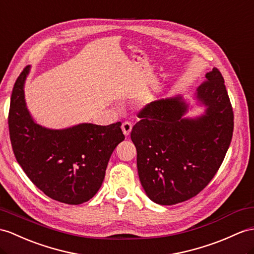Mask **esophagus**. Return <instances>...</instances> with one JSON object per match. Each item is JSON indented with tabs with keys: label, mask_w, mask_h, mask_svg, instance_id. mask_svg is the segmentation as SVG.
I'll return each instance as SVG.
<instances>
[{
	"label": "esophagus",
	"mask_w": 254,
	"mask_h": 254,
	"mask_svg": "<svg viewBox=\"0 0 254 254\" xmlns=\"http://www.w3.org/2000/svg\"><path fill=\"white\" fill-rule=\"evenodd\" d=\"M122 129H123V132H124V134H125L126 137H128V135L130 134V132H131L132 124H131L130 122H128V121L124 122V123H123V125H122Z\"/></svg>",
	"instance_id": "esophagus-1"
}]
</instances>
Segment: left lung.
<instances>
[{"label": "left lung", "mask_w": 254, "mask_h": 254, "mask_svg": "<svg viewBox=\"0 0 254 254\" xmlns=\"http://www.w3.org/2000/svg\"><path fill=\"white\" fill-rule=\"evenodd\" d=\"M197 89L207 107L184 119L181 97L154 101L140 110L130 137L137 148L140 182L159 205L190 199L205 189L223 163L234 130V112L221 72L213 67Z\"/></svg>", "instance_id": "8db88e82"}]
</instances>
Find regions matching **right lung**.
<instances>
[{
  "mask_svg": "<svg viewBox=\"0 0 254 254\" xmlns=\"http://www.w3.org/2000/svg\"><path fill=\"white\" fill-rule=\"evenodd\" d=\"M27 65L10 97L9 138L15 157L36 188L67 205H79L96 195L106 176L111 154L125 139L122 123L108 126L80 124L53 130L35 124L23 95Z\"/></svg>",
  "mask_w": 254,
  "mask_h": 254,
  "instance_id": "obj_1",
  "label": "right lung"
}]
</instances>
